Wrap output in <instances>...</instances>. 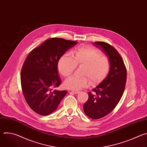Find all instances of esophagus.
<instances>
[{"label":"esophagus","instance_id":"obj_1","mask_svg":"<svg viewBox=\"0 0 147 147\" xmlns=\"http://www.w3.org/2000/svg\"><path fill=\"white\" fill-rule=\"evenodd\" d=\"M71 92L74 93V94H77L79 93V91H71Z\"/></svg>","mask_w":147,"mask_h":147}]
</instances>
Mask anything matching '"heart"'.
<instances>
[{"label":"heart","mask_w":147,"mask_h":147,"mask_svg":"<svg viewBox=\"0 0 147 147\" xmlns=\"http://www.w3.org/2000/svg\"><path fill=\"white\" fill-rule=\"evenodd\" d=\"M77 65L84 66L82 72L84 77L73 76L66 79L64 86L67 89L80 90L87 87L89 84L88 78L92 84L101 81L109 72L111 61L95 48L82 47L75 51L73 56L70 53L65 54L59 60L57 67L61 74L68 77L73 73Z\"/></svg>","instance_id":"obj_1"}]
</instances>
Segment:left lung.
<instances>
[{"instance_id": "8db88e82", "label": "left lung", "mask_w": 147, "mask_h": 147, "mask_svg": "<svg viewBox=\"0 0 147 147\" xmlns=\"http://www.w3.org/2000/svg\"><path fill=\"white\" fill-rule=\"evenodd\" d=\"M93 45L102 49L111 61V69L106 78L88 92V99L83 105L84 113L92 119H99L108 115L120 101L125 86L127 70L124 61L111 45L104 42H95Z\"/></svg>"}]
</instances>
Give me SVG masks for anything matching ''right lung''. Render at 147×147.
Wrapping results in <instances>:
<instances>
[{"instance_id": "obj_1", "label": "right lung", "mask_w": 147, "mask_h": 147, "mask_svg": "<svg viewBox=\"0 0 147 147\" xmlns=\"http://www.w3.org/2000/svg\"><path fill=\"white\" fill-rule=\"evenodd\" d=\"M77 44L62 38H50L27 57L21 71V84L27 103L36 113H52L67 94L66 91L52 88L61 84L57 71L59 59Z\"/></svg>"}]
</instances>
